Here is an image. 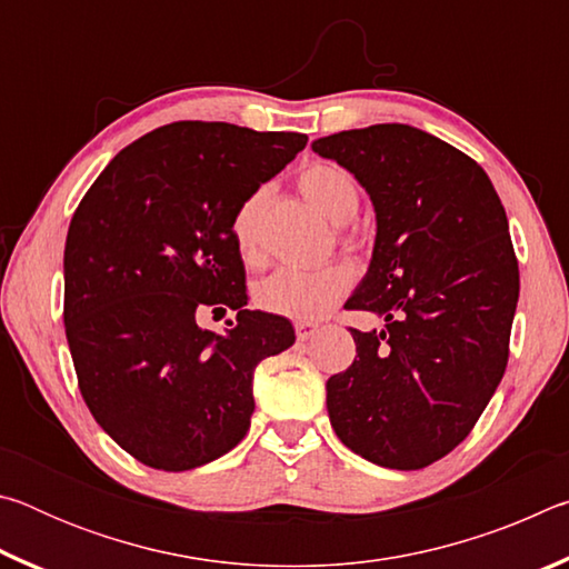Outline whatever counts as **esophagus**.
Segmentation results:
<instances>
[{"label": "esophagus", "mask_w": 569, "mask_h": 569, "mask_svg": "<svg viewBox=\"0 0 569 569\" xmlns=\"http://www.w3.org/2000/svg\"><path fill=\"white\" fill-rule=\"evenodd\" d=\"M296 336L298 341H308L311 336H316V331H319V326H316L313 321H296Z\"/></svg>", "instance_id": "1"}]
</instances>
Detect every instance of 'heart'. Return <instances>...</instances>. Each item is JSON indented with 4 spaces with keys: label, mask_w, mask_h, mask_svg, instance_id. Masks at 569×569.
I'll use <instances>...</instances> for the list:
<instances>
[{
    "label": "heart",
    "mask_w": 569,
    "mask_h": 569,
    "mask_svg": "<svg viewBox=\"0 0 569 569\" xmlns=\"http://www.w3.org/2000/svg\"><path fill=\"white\" fill-rule=\"evenodd\" d=\"M303 196L319 213L336 226L349 223L359 210V186L346 168L336 162H313L301 172ZM271 198V188L261 186L243 198L233 216V240L248 261L258 258L261 243V223ZM353 271L346 263H326L319 268H281V271L263 278L256 288V301L268 313L286 316V319L313 321L321 319L349 293Z\"/></svg>",
    "instance_id": "1"
}]
</instances>
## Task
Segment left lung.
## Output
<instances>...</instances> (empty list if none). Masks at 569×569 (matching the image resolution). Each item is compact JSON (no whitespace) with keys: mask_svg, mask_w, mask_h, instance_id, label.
<instances>
[{"mask_svg":"<svg viewBox=\"0 0 569 569\" xmlns=\"http://www.w3.org/2000/svg\"><path fill=\"white\" fill-rule=\"evenodd\" d=\"M369 192V271L346 308L387 326L356 331V359L326 381L331 427L389 469L447 457L505 377L519 268L507 213L475 160L411 124L313 140Z\"/></svg>","mask_w":569,"mask_h":569,"instance_id":"1","label":"left lung"}]
</instances>
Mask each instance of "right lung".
I'll use <instances>...</instances> for the list:
<instances>
[{
  "mask_svg": "<svg viewBox=\"0 0 569 569\" xmlns=\"http://www.w3.org/2000/svg\"><path fill=\"white\" fill-rule=\"evenodd\" d=\"M303 132L180 120L120 150L74 210L64 331L94 421L142 465L186 471L250 427L253 371L293 346L281 316L248 311L233 240L243 198L306 148ZM239 311L223 335L203 307Z\"/></svg>",
  "mask_w": 569,
  "mask_h": 569,
  "instance_id": "1",
  "label": "right lung"
}]
</instances>
